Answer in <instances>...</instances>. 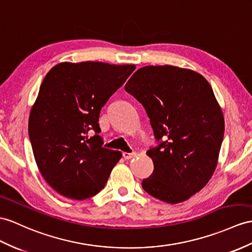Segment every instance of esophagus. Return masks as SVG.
<instances>
[{
	"instance_id": "34e87169",
	"label": "esophagus",
	"mask_w": 252,
	"mask_h": 252,
	"mask_svg": "<svg viewBox=\"0 0 252 252\" xmlns=\"http://www.w3.org/2000/svg\"><path fill=\"white\" fill-rule=\"evenodd\" d=\"M137 156V153H123V157H124L125 159H127V160H128V159H131V158H133V157H136Z\"/></svg>"
}]
</instances>
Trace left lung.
Wrapping results in <instances>:
<instances>
[{"label":"left lung","mask_w":252,"mask_h":252,"mask_svg":"<svg viewBox=\"0 0 252 252\" xmlns=\"http://www.w3.org/2000/svg\"><path fill=\"white\" fill-rule=\"evenodd\" d=\"M125 90L142 103L157 147L146 152L154 171L142 181L152 197L176 204L211 180L224 133L222 110L207 80L176 66H145Z\"/></svg>","instance_id":"1"}]
</instances>
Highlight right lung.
Wrapping results in <instances>:
<instances>
[{
  "instance_id": "1",
  "label": "right lung",
  "mask_w": 252,
  "mask_h": 252,
  "mask_svg": "<svg viewBox=\"0 0 252 252\" xmlns=\"http://www.w3.org/2000/svg\"><path fill=\"white\" fill-rule=\"evenodd\" d=\"M134 69V65L64 62L46 75L31 109L29 136L39 172L60 194L84 200L105 187L122 154L102 147L98 119Z\"/></svg>"
}]
</instances>
